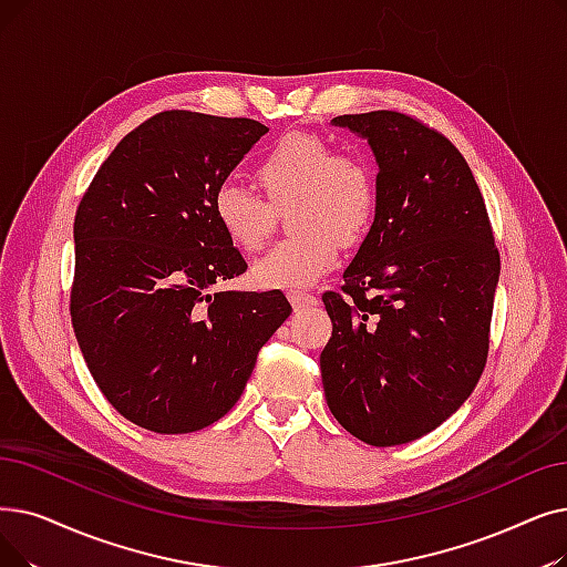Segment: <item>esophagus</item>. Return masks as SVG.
Listing matches in <instances>:
<instances>
[{"instance_id": "1", "label": "esophagus", "mask_w": 567, "mask_h": 567, "mask_svg": "<svg viewBox=\"0 0 567 567\" xmlns=\"http://www.w3.org/2000/svg\"><path fill=\"white\" fill-rule=\"evenodd\" d=\"M287 297H289V303H291L293 308H297V310L317 306V299L312 297V293H306V291H289Z\"/></svg>"}]
</instances>
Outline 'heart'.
<instances>
[{
    "instance_id": "obj_1",
    "label": "heart",
    "mask_w": 567,
    "mask_h": 567,
    "mask_svg": "<svg viewBox=\"0 0 567 567\" xmlns=\"http://www.w3.org/2000/svg\"><path fill=\"white\" fill-rule=\"evenodd\" d=\"M259 194L234 183L219 185L213 215L227 240L255 252L274 227V208L297 204L289 227L297 236L270 248L252 268L261 289H306L333 268L340 238L357 240L371 227L378 208L373 166L361 155L336 153L310 132H289L268 147L257 164Z\"/></svg>"
}]
</instances>
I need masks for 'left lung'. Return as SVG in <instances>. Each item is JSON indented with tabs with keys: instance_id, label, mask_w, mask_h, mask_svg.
Here are the masks:
<instances>
[{
	"instance_id": "obj_1",
	"label": "left lung",
	"mask_w": 567,
	"mask_h": 567,
	"mask_svg": "<svg viewBox=\"0 0 567 567\" xmlns=\"http://www.w3.org/2000/svg\"><path fill=\"white\" fill-rule=\"evenodd\" d=\"M371 145V231L327 291L319 357L338 424L373 447L416 440L471 396L488 354L501 257L482 192L456 147L396 111L331 120Z\"/></svg>"
}]
</instances>
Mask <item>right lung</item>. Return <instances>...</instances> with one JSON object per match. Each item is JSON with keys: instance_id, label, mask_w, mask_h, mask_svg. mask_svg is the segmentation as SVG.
<instances>
[{"instance_id": "obj_1", "label": "right lung", "mask_w": 567, "mask_h": 567, "mask_svg": "<svg viewBox=\"0 0 567 567\" xmlns=\"http://www.w3.org/2000/svg\"><path fill=\"white\" fill-rule=\"evenodd\" d=\"M266 132L250 117L157 113L83 194L71 324L96 386L141 429L192 433L225 416L291 312L280 289L210 293L248 268L213 196Z\"/></svg>"}]
</instances>
